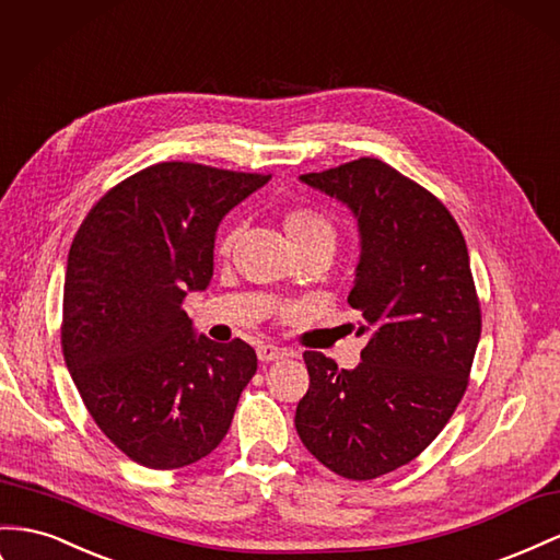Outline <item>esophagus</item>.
<instances>
[{"label":"esophagus","mask_w":560,"mask_h":560,"mask_svg":"<svg viewBox=\"0 0 560 560\" xmlns=\"http://www.w3.org/2000/svg\"><path fill=\"white\" fill-rule=\"evenodd\" d=\"M256 355H259L261 362H273V360H280V358H287L290 355V351L287 349H280V346H273V343H264L256 349Z\"/></svg>","instance_id":"obj_1"}]
</instances>
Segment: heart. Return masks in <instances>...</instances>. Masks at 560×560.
<instances>
[{"mask_svg":"<svg viewBox=\"0 0 560 560\" xmlns=\"http://www.w3.org/2000/svg\"><path fill=\"white\" fill-rule=\"evenodd\" d=\"M284 233L290 235L292 245L299 249V247H306V245H313V243H329L335 245V237H337V231H335V223H331V219L325 214L323 209L317 207H308V205H301V207H292L290 211L284 214ZM240 231H243V225H240L237 221L225 225V231L221 233L219 237V245H217V252L219 254H231L235 243L240 240Z\"/></svg>","mask_w":560,"mask_h":560,"instance_id":"obj_1","label":"heart"}]
</instances>
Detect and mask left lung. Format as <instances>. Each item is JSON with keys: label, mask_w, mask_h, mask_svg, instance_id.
<instances>
[{"label": "left lung", "mask_w": 560, "mask_h": 560, "mask_svg": "<svg viewBox=\"0 0 560 560\" xmlns=\"http://www.w3.org/2000/svg\"><path fill=\"white\" fill-rule=\"evenodd\" d=\"M351 207L360 264L349 304L370 335L355 370L306 351L311 376L294 427L311 455L349 480L419 457L464 398L480 339V301L447 207L376 158L301 176Z\"/></svg>", "instance_id": "8db88e82"}]
</instances>
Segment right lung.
Returning a JSON list of instances; mask_svg holds the SVG:
<instances>
[{
    "label": "right lung",
    "instance_id": "1",
    "mask_svg": "<svg viewBox=\"0 0 560 560\" xmlns=\"http://www.w3.org/2000/svg\"><path fill=\"white\" fill-rule=\"evenodd\" d=\"M268 178L150 164L105 192L72 237L66 365L96 427L136 464H195L231 429L256 353L243 339L195 337L184 301L214 273L219 221Z\"/></svg>",
    "mask_w": 560,
    "mask_h": 560
}]
</instances>
